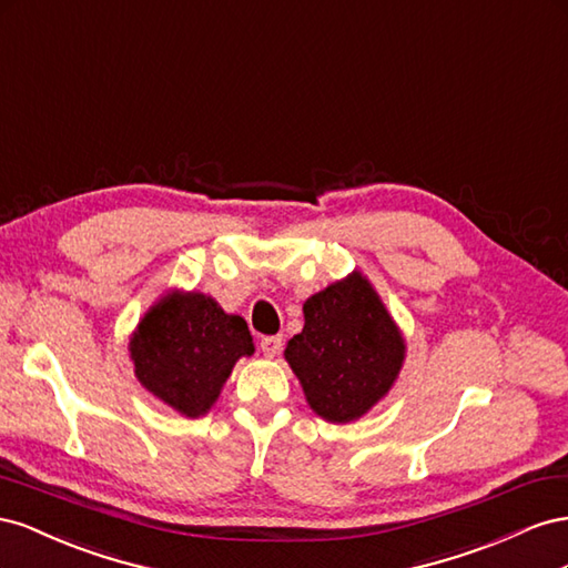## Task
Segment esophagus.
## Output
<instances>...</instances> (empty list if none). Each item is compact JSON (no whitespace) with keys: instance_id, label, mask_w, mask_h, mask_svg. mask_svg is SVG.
<instances>
[{"instance_id":"1","label":"esophagus","mask_w":568,"mask_h":568,"mask_svg":"<svg viewBox=\"0 0 568 568\" xmlns=\"http://www.w3.org/2000/svg\"><path fill=\"white\" fill-rule=\"evenodd\" d=\"M283 349V337L281 335H266L262 337V352L264 356H268V359H273V356H278Z\"/></svg>"}]
</instances>
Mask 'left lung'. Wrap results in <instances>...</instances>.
Masks as SVG:
<instances>
[{"label": "left lung", "instance_id": "1", "mask_svg": "<svg viewBox=\"0 0 568 568\" xmlns=\"http://www.w3.org/2000/svg\"><path fill=\"white\" fill-rule=\"evenodd\" d=\"M404 337L366 275L352 271L304 302V328L285 359L310 407L349 424L390 393L404 364Z\"/></svg>", "mask_w": 568, "mask_h": 568}]
</instances>
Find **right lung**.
I'll return each instance as SVG.
<instances>
[{"mask_svg":"<svg viewBox=\"0 0 568 568\" xmlns=\"http://www.w3.org/2000/svg\"><path fill=\"white\" fill-rule=\"evenodd\" d=\"M252 354L245 318L225 314L214 297L181 290L161 295L131 337L144 390L190 418L214 407L235 362Z\"/></svg>","mask_w":568,"mask_h":568,"instance_id":"obj_1","label":"right lung"}]
</instances>
